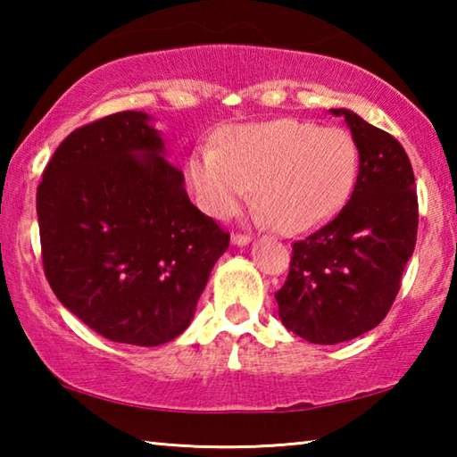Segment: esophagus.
<instances>
[{
    "mask_svg": "<svg viewBox=\"0 0 457 457\" xmlns=\"http://www.w3.org/2000/svg\"><path fill=\"white\" fill-rule=\"evenodd\" d=\"M250 242H252L250 236H244V234H234V236H231V244L237 245V247L247 245Z\"/></svg>",
    "mask_w": 457,
    "mask_h": 457,
    "instance_id": "esophagus-1",
    "label": "esophagus"
}]
</instances>
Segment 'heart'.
Segmentation results:
<instances>
[{
    "mask_svg": "<svg viewBox=\"0 0 457 457\" xmlns=\"http://www.w3.org/2000/svg\"><path fill=\"white\" fill-rule=\"evenodd\" d=\"M359 175V149L349 130L280 119L231 130L223 149L193 153L189 179L201 207L228 218L256 197L260 213L284 234L330 220L346 204Z\"/></svg>",
    "mask_w": 457,
    "mask_h": 457,
    "instance_id": "heart-1",
    "label": "heart"
}]
</instances>
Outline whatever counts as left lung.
Segmentation results:
<instances>
[{
    "label": "left lung",
    "instance_id": "obj_1",
    "mask_svg": "<svg viewBox=\"0 0 457 457\" xmlns=\"http://www.w3.org/2000/svg\"><path fill=\"white\" fill-rule=\"evenodd\" d=\"M343 117L359 149L353 195L327 226L292 245L278 316L308 343L337 345L381 322L395 300L417 239L411 163L395 137L349 108Z\"/></svg>",
    "mask_w": 457,
    "mask_h": 457
}]
</instances>
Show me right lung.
<instances>
[{
	"mask_svg": "<svg viewBox=\"0 0 457 457\" xmlns=\"http://www.w3.org/2000/svg\"><path fill=\"white\" fill-rule=\"evenodd\" d=\"M44 272L68 311L114 343L159 346L189 327L229 236L189 201L141 111L76 129L36 197Z\"/></svg>",
	"mask_w": 457,
	"mask_h": 457,
	"instance_id": "obj_1",
	"label": "right lung"
}]
</instances>
